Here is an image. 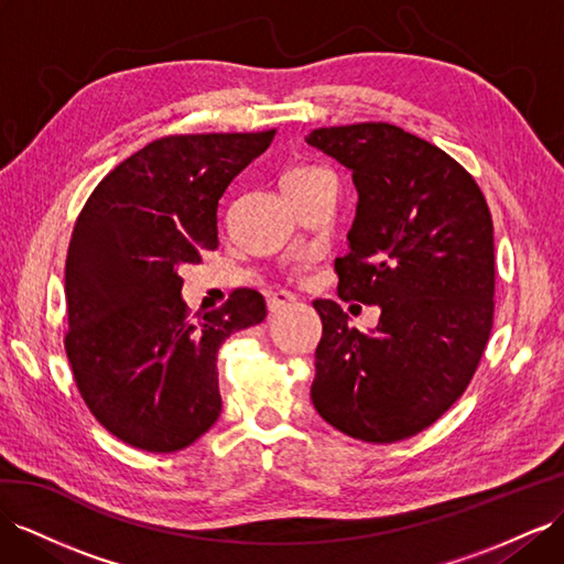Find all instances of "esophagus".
Returning a JSON list of instances; mask_svg holds the SVG:
<instances>
[{
    "label": "esophagus",
    "mask_w": 564,
    "mask_h": 564,
    "mask_svg": "<svg viewBox=\"0 0 564 564\" xmlns=\"http://www.w3.org/2000/svg\"><path fill=\"white\" fill-rule=\"evenodd\" d=\"M291 302H295V295L288 293V291H273V293L267 295V307H269V312H273V314L291 305Z\"/></svg>",
    "instance_id": "34e87169"
}]
</instances>
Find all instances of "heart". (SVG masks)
<instances>
[{"instance_id": "obj_1", "label": "heart", "mask_w": 564, "mask_h": 564, "mask_svg": "<svg viewBox=\"0 0 564 564\" xmlns=\"http://www.w3.org/2000/svg\"><path fill=\"white\" fill-rule=\"evenodd\" d=\"M322 173H328V171L322 169V166H312V164H297V166L285 171L283 183H285V181H300V178H314V176H322ZM307 267H310V257L302 254V257L297 259V264L293 267V271H295V273H302Z\"/></svg>"}]
</instances>
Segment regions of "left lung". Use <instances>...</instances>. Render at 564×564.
I'll use <instances>...</instances> for the list:
<instances>
[{"label":"left lung","instance_id":"1","mask_svg":"<svg viewBox=\"0 0 564 564\" xmlns=\"http://www.w3.org/2000/svg\"><path fill=\"white\" fill-rule=\"evenodd\" d=\"M312 148L352 171L350 252L340 300L379 305L362 334L334 300H314L322 340L312 402L338 431L395 443L424 431L467 391L494 328V219L471 173L393 123L316 128Z\"/></svg>","mask_w":564,"mask_h":564}]
</instances>
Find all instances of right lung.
Masks as SVG:
<instances>
[{
  "mask_svg": "<svg viewBox=\"0 0 564 564\" xmlns=\"http://www.w3.org/2000/svg\"><path fill=\"white\" fill-rule=\"evenodd\" d=\"M273 135L152 140L111 169L78 214L66 254V357L95 420L140 451L176 453L214 426L221 343L267 316L252 288L191 316L178 269L219 248V199Z\"/></svg>",
  "mask_w": 564,
  "mask_h": 564,
  "instance_id": "add662e5",
  "label": "right lung"
}]
</instances>
